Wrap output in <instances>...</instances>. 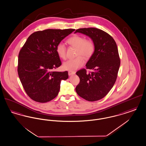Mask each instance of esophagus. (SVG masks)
<instances>
[{
	"mask_svg": "<svg viewBox=\"0 0 146 146\" xmlns=\"http://www.w3.org/2000/svg\"><path fill=\"white\" fill-rule=\"evenodd\" d=\"M76 73L75 71H72V70H69L68 71V75L69 76H72L73 74H74Z\"/></svg>",
	"mask_w": 146,
	"mask_h": 146,
	"instance_id": "esophagus-1",
	"label": "esophagus"
}]
</instances>
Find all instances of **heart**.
Returning a JSON list of instances; mask_svg holds the SVG:
<instances>
[{"label": "heart", "mask_w": 146, "mask_h": 146, "mask_svg": "<svg viewBox=\"0 0 146 146\" xmlns=\"http://www.w3.org/2000/svg\"><path fill=\"white\" fill-rule=\"evenodd\" d=\"M67 42L70 45L76 48V56L74 59H70L63 64L64 69L74 70L82 67L85 62L83 55L86 58H89L95 51V44L91 39H85L79 35H74L68 38ZM56 51L58 57L63 60L66 58V46L62 42H59L56 48Z\"/></svg>", "instance_id": "b5f03b06"}]
</instances>
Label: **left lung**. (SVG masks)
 <instances>
[{
  "label": "left lung",
  "instance_id": "left-lung-1",
  "mask_svg": "<svg viewBox=\"0 0 146 146\" xmlns=\"http://www.w3.org/2000/svg\"><path fill=\"white\" fill-rule=\"evenodd\" d=\"M77 32L90 37L95 49L86 64V68L94 72L87 73L82 69L76 72L80 83L76 90L86 101H98L107 95L116 81L120 64L117 45L110 35L98 28H80Z\"/></svg>",
  "mask_w": 146,
  "mask_h": 146
}]
</instances>
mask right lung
<instances>
[{
	"mask_svg": "<svg viewBox=\"0 0 146 146\" xmlns=\"http://www.w3.org/2000/svg\"><path fill=\"white\" fill-rule=\"evenodd\" d=\"M74 29H48L31 35L19 54L18 74L31 99L45 103L58 94L62 80L68 78V72H54L61 65L56 48Z\"/></svg>",
	"mask_w": 146,
	"mask_h": 146,
	"instance_id": "right-lung-1",
	"label": "right lung"
}]
</instances>
